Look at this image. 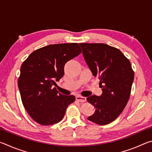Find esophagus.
I'll return each instance as SVG.
<instances>
[{
  "instance_id": "esophagus-1",
  "label": "esophagus",
  "mask_w": 152,
  "mask_h": 152,
  "mask_svg": "<svg viewBox=\"0 0 152 152\" xmlns=\"http://www.w3.org/2000/svg\"><path fill=\"white\" fill-rule=\"evenodd\" d=\"M76 100L78 102H85L86 101V99L84 96H80V95H77V96H76Z\"/></svg>"
}]
</instances>
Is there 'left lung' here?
<instances>
[{
	"label": "left lung",
	"mask_w": 152,
	"mask_h": 152,
	"mask_svg": "<svg viewBox=\"0 0 152 152\" xmlns=\"http://www.w3.org/2000/svg\"><path fill=\"white\" fill-rule=\"evenodd\" d=\"M92 75L100 80L102 93L86 100L95 108L88 119L104 125L113 122L125 107L134 79L129 60L118 49L104 43H80Z\"/></svg>",
	"instance_id": "1"
}]
</instances>
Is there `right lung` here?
<instances>
[{"label": "right lung", "mask_w": 152, "mask_h": 152, "mask_svg": "<svg viewBox=\"0 0 152 152\" xmlns=\"http://www.w3.org/2000/svg\"><path fill=\"white\" fill-rule=\"evenodd\" d=\"M82 52L76 43L49 45L32 52L20 67L18 86L23 104L32 119L42 125L63 119L74 95L66 96L52 88L64 74V66Z\"/></svg>", "instance_id": "1"}]
</instances>
